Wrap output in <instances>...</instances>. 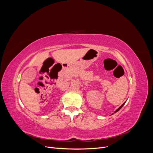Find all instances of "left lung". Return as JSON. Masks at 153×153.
Instances as JSON below:
<instances>
[{
	"mask_svg": "<svg viewBox=\"0 0 153 153\" xmlns=\"http://www.w3.org/2000/svg\"><path fill=\"white\" fill-rule=\"evenodd\" d=\"M125 103H126V102H125ZM125 103H123V105H121V106H120V107H119V108L118 109H117L116 110H115V112H117V111H119V110L120 109H121V108L123 107V105H124L125 104Z\"/></svg>",
	"mask_w": 153,
	"mask_h": 153,
	"instance_id": "8db88e82",
	"label": "left lung"
}]
</instances>
